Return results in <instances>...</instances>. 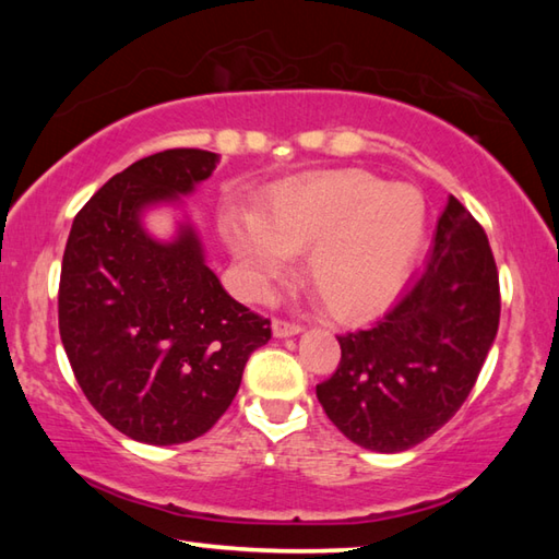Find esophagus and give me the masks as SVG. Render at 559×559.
<instances>
[{"label":"esophagus","instance_id":"esophagus-1","mask_svg":"<svg viewBox=\"0 0 559 559\" xmlns=\"http://www.w3.org/2000/svg\"><path fill=\"white\" fill-rule=\"evenodd\" d=\"M271 331H273V336H276V338H288V336H298L302 326L295 324V322H286V319H273Z\"/></svg>","mask_w":559,"mask_h":559}]
</instances>
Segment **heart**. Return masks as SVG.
Returning a JSON list of instances; mask_svg holds the SVG:
<instances>
[{
  "mask_svg": "<svg viewBox=\"0 0 559 559\" xmlns=\"http://www.w3.org/2000/svg\"><path fill=\"white\" fill-rule=\"evenodd\" d=\"M427 206L413 185L365 170H329L271 189L261 216L228 211L223 233L252 298L307 249V278L326 310L362 322L396 300L420 254Z\"/></svg>",
  "mask_w": 559,
  "mask_h": 559,
  "instance_id": "obj_1",
  "label": "heart"
}]
</instances>
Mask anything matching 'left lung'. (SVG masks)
<instances>
[{"mask_svg":"<svg viewBox=\"0 0 559 559\" xmlns=\"http://www.w3.org/2000/svg\"><path fill=\"white\" fill-rule=\"evenodd\" d=\"M500 326V276L480 223L449 197L423 273L382 322L336 336L317 399L350 442L406 451L454 418Z\"/></svg>","mask_w":559,"mask_h":559,"instance_id":"obj_1","label":"left lung"}]
</instances>
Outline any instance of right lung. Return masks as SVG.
<instances>
[{
  "mask_svg": "<svg viewBox=\"0 0 559 559\" xmlns=\"http://www.w3.org/2000/svg\"><path fill=\"white\" fill-rule=\"evenodd\" d=\"M218 153L170 148L117 173L71 225L59 278V336L76 382L105 420L144 444H182L228 411L271 322L233 300L189 221L173 240L144 225L182 206Z\"/></svg>",
  "mask_w": 559,
  "mask_h": 559,
  "instance_id": "1",
  "label": "right lung"
}]
</instances>
